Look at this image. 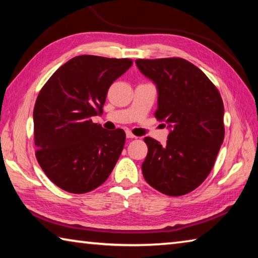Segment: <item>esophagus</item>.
<instances>
[{"label":"esophagus","instance_id":"esophagus-1","mask_svg":"<svg viewBox=\"0 0 258 258\" xmlns=\"http://www.w3.org/2000/svg\"><path fill=\"white\" fill-rule=\"evenodd\" d=\"M126 138H127V139H134L135 135L131 133L130 131H127V132H126Z\"/></svg>","mask_w":258,"mask_h":258}]
</instances>
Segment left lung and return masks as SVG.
I'll return each instance as SVG.
<instances>
[{
  "label": "left lung",
  "mask_w": 258,
  "mask_h": 258,
  "mask_svg": "<svg viewBox=\"0 0 258 258\" xmlns=\"http://www.w3.org/2000/svg\"><path fill=\"white\" fill-rule=\"evenodd\" d=\"M135 63L156 84L155 116L169 128L165 146L145 138L148 155L143 176L164 195L189 194L206 180L223 143L221 94L198 67L182 58L138 59Z\"/></svg>",
  "instance_id": "obj_1"
}]
</instances>
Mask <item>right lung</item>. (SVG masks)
<instances>
[{
    "instance_id": "add662e5",
    "label": "right lung",
    "mask_w": 258,
    "mask_h": 258,
    "mask_svg": "<svg viewBox=\"0 0 258 258\" xmlns=\"http://www.w3.org/2000/svg\"><path fill=\"white\" fill-rule=\"evenodd\" d=\"M131 59L78 55L62 64L38 93L34 107L36 158L60 189L85 194L110 175L125 145L123 130L92 121L101 115L110 85Z\"/></svg>"
}]
</instances>
